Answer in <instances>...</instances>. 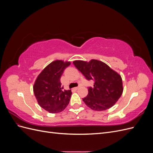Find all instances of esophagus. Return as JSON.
Listing matches in <instances>:
<instances>
[{
  "mask_svg": "<svg viewBox=\"0 0 153 153\" xmlns=\"http://www.w3.org/2000/svg\"><path fill=\"white\" fill-rule=\"evenodd\" d=\"M78 88H79V87H75V88H74V89H75V90H77V89H78Z\"/></svg>",
  "mask_w": 153,
  "mask_h": 153,
  "instance_id": "esophagus-1",
  "label": "esophagus"
}]
</instances>
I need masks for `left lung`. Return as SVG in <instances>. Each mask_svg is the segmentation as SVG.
Segmentation results:
<instances>
[{
	"instance_id": "1",
	"label": "left lung",
	"mask_w": 153,
	"mask_h": 153,
	"mask_svg": "<svg viewBox=\"0 0 153 153\" xmlns=\"http://www.w3.org/2000/svg\"><path fill=\"white\" fill-rule=\"evenodd\" d=\"M73 64L88 80H93L94 87L88 88V94L83 101L92 110L102 111L115 105L123 92L121 75L107 64L92 59L89 62L75 61Z\"/></svg>"
}]
</instances>
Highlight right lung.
Segmentation results:
<instances>
[{
	"label": "right lung",
	"mask_w": 153,
	"mask_h": 153,
	"mask_svg": "<svg viewBox=\"0 0 153 153\" xmlns=\"http://www.w3.org/2000/svg\"><path fill=\"white\" fill-rule=\"evenodd\" d=\"M70 62L56 60L46 67L37 77L34 93L41 107L50 113L61 112L66 108L71 96V90H63L61 77Z\"/></svg>",
	"instance_id": "1"
}]
</instances>
